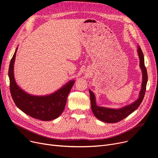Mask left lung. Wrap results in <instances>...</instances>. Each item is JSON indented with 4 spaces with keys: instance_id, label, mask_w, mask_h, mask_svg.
<instances>
[{
    "instance_id": "1",
    "label": "left lung",
    "mask_w": 158,
    "mask_h": 158,
    "mask_svg": "<svg viewBox=\"0 0 158 158\" xmlns=\"http://www.w3.org/2000/svg\"><path fill=\"white\" fill-rule=\"evenodd\" d=\"M138 55L140 59V67L142 72V89L140 91L139 98L135 102L132 103L127 106L118 109H114L110 108H106L98 106L96 103L95 96L94 93L89 89L91 106L93 114L97 119L100 121L107 123H118L123 119L128 117L130 114L133 112L135 110L138 109L141 104L146 90L147 82H148V72L145 67L144 56L142 51V49L139 46H138Z\"/></svg>"
}]
</instances>
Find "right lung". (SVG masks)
<instances>
[{
    "instance_id": "right-lung-1",
    "label": "right lung",
    "mask_w": 158,
    "mask_h": 158,
    "mask_svg": "<svg viewBox=\"0 0 158 158\" xmlns=\"http://www.w3.org/2000/svg\"><path fill=\"white\" fill-rule=\"evenodd\" d=\"M16 48L10 60L9 68L10 92L18 108L31 118L48 121L57 118L64 111L69 93L75 82L74 80L68 82L52 94L46 96H34L21 89L14 77V64Z\"/></svg>"
}]
</instances>
